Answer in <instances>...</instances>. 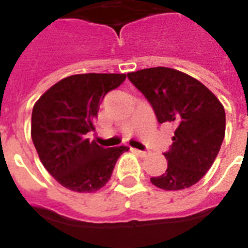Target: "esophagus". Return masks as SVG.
<instances>
[{
	"label": "esophagus",
	"instance_id": "1",
	"mask_svg": "<svg viewBox=\"0 0 248 248\" xmlns=\"http://www.w3.org/2000/svg\"><path fill=\"white\" fill-rule=\"evenodd\" d=\"M132 151L135 152V153H138L140 157H145V155H147V152L145 151H139V149H132Z\"/></svg>",
	"mask_w": 248,
	"mask_h": 248
}]
</instances>
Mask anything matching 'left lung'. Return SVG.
Listing matches in <instances>:
<instances>
[{
	"label": "left lung",
	"instance_id": "1",
	"mask_svg": "<svg viewBox=\"0 0 248 248\" xmlns=\"http://www.w3.org/2000/svg\"><path fill=\"white\" fill-rule=\"evenodd\" d=\"M143 93L159 124L176 126L172 144L165 152L167 170L151 177L155 186L180 190L204 176L215 161L225 135V110L204 85L183 72L166 67L127 73Z\"/></svg>",
	"mask_w": 248,
	"mask_h": 248
}]
</instances>
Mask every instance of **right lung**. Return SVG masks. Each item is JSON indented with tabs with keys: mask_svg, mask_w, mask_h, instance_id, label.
<instances>
[{
	"mask_svg": "<svg viewBox=\"0 0 248 248\" xmlns=\"http://www.w3.org/2000/svg\"><path fill=\"white\" fill-rule=\"evenodd\" d=\"M126 75L87 73L62 79L32 110V140L41 162L56 181L73 192L93 193L112 176L127 147L104 148L87 139L99 105Z\"/></svg>",
	"mask_w": 248,
	"mask_h": 248,
	"instance_id": "obj_1",
	"label": "right lung"
}]
</instances>
